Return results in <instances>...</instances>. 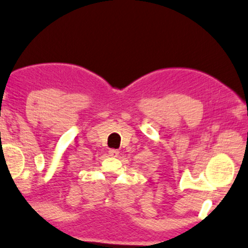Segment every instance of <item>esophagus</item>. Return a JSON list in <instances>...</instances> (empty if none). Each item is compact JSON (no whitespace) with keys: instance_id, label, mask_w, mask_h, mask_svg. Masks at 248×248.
I'll return each instance as SVG.
<instances>
[{"instance_id":"esophagus-1","label":"esophagus","mask_w":248,"mask_h":248,"mask_svg":"<svg viewBox=\"0 0 248 248\" xmlns=\"http://www.w3.org/2000/svg\"><path fill=\"white\" fill-rule=\"evenodd\" d=\"M119 154H120V151L119 150H116V149H110L108 150V155H111V157H117V155H119Z\"/></svg>"}]
</instances>
